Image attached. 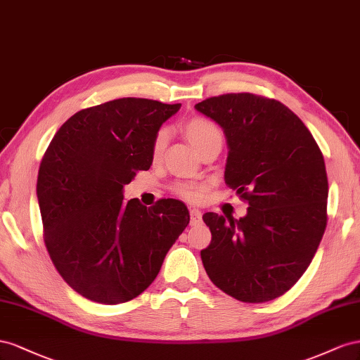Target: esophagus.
<instances>
[{
  "instance_id": "34e87169",
  "label": "esophagus",
  "mask_w": 360,
  "mask_h": 360,
  "mask_svg": "<svg viewBox=\"0 0 360 360\" xmlns=\"http://www.w3.org/2000/svg\"><path fill=\"white\" fill-rule=\"evenodd\" d=\"M190 223L191 226H196V224H200L202 223V212L196 208L190 210Z\"/></svg>"
}]
</instances>
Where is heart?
Segmentation results:
<instances>
[{
  "instance_id": "1",
  "label": "heart",
  "mask_w": 360,
  "mask_h": 360,
  "mask_svg": "<svg viewBox=\"0 0 360 360\" xmlns=\"http://www.w3.org/2000/svg\"><path fill=\"white\" fill-rule=\"evenodd\" d=\"M184 131H186V136L190 140L193 148L198 152H200L203 148L214 141H221V132L220 129L214 125V123L205 117H193L190 119L186 125H184ZM167 145V132L161 129L155 140H153L152 145V155L153 158H160L161 153ZM173 191L178 194V196L187 199V200H199L202 198L203 188L196 184H188V182H181L173 187Z\"/></svg>"
}]
</instances>
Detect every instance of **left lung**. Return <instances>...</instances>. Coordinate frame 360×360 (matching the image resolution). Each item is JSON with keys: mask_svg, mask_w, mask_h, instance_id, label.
I'll return each mask as SVG.
<instances>
[{"mask_svg": "<svg viewBox=\"0 0 360 360\" xmlns=\"http://www.w3.org/2000/svg\"><path fill=\"white\" fill-rule=\"evenodd\" d=\"M224 132V182L248 200L240 220L203 214L211 243L200 258L211 282L245 303L274 300L309 266L327 221L323 153L304 123L279 101L252 94L194 105Z\"/></svg>", "mask_w": 360, "mask_h": 360, "instance_id": "left-lung-1", "label": "left lung"}]
</instances>
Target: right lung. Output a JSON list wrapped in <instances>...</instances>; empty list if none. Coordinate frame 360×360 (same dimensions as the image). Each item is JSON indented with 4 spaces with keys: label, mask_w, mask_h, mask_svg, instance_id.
Masks as SVG:
<instances>
[{
    "label": "right lung",
    "mask_w": 360,
    "mask_h": 360,
    "mask_svg": "<svg viewBox=\"0 0 360 360\" xmlns=\"http://www.w3.org/2000/svg\"><path fill=\"white\" fill-rule=\"evenodd\" d=\"M179 108L120 98L81 110L60 127L40 162L36 191L48 253L70 288L91 302L140 295L190 223L181 200L150 208L123 200V187L149 170L153 140Z\"/></svg>",
    "instance_id": "right-lung-1"
}]
</instances>
